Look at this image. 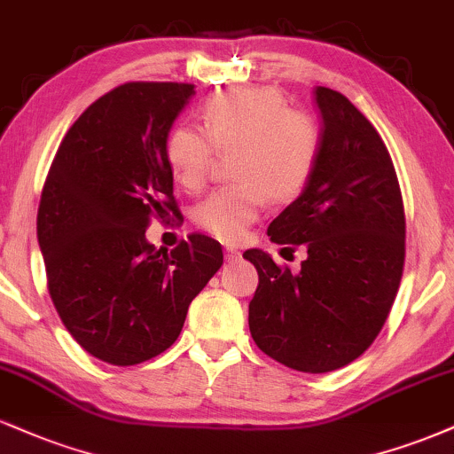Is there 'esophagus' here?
<instances>
[{
  "instance_id": "34e87169",
  "label": "esophagus",
  "mask_w": 454,
  "mask_h": 454,
  "mask_svg": "<svg viewBox=\"0 0 454 454\" xmlns=\"http://www.w3.org/2000/svg\"><path fill=\"white\" fill-rule=\"evenodd\" d=\"M225 259L227 261H236L239 259V250L236 247H227L225 248Z\"/></svg>"
}]
</instances>
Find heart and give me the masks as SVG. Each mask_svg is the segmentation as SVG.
<instances>
[{"label":"heart","mask_w":454,"mask_h":454,"mask_svg":"<svg viewBox=\"0 0 454 454\" xmlns=\"http://www.w3.org/2000/svg\"><path fill=\"white\" fill-rule=\"evenodd\" d=\"M206 131L176 125L165 137V161L186 191H200L210 176L215 154L238 151L233 178L197 206L195 223L221 242H238L257 221L270 195L289 200L310 176L318 154L317 122L286 110L278 90L231 89L204 106Z\"/></svg>","instance_id":"1"}]
</instances>
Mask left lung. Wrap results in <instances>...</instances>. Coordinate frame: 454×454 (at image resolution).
Wrapping results in <instances>:
<instances>
[{"mask_svg": "<svg viewBox=\"0 0 454 454\" xmlns=\"http://www.w3.org/2000/svg\"><path fill=\"white\" fill-rule=\"evenodd\" d=\"M323 131L306 189L270 223L276 244H306L293 274L250 248L259 286L248 306L254 344L278 364L325 374L380 333L406 259V215L391 154L338 90L317 87Z\"/></svg>", "mask_w": 454, "mask_h": 454, "instance_id": "left-lung-1", "label": "left lung"}]
</instances>
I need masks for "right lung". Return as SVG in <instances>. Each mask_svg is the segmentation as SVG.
<instances>
[{
  "label": "right lung",
  "instance_id": "add662e5",
  "mask_svg": "<svg viewBox=\"0 0 454 454\" xmlns=\"http://www.w3.org/2000/svg\"><path fill=\"white\" fill-rule=\"evenodd\" d=\"M193 89H112L69 127L42 189L37 242L51 300L72 338L110 365L168 350L223 265L221 244L201 233L169 253L146 239L153 218L180 216L163 148Z\"/></svg>",
  "mask_w": 454,
  "mask_h": 454
}]
</instances>
